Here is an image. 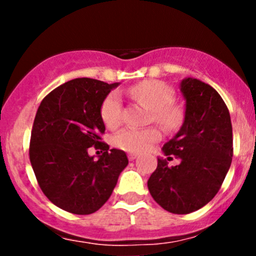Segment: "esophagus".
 <instances>
[{
  "label": "esophagus",
  "mask_w": 256,
  "mask_h": 256,
  "mask_svg": "<svg viewBox=\"0 0 256 256\" xmlns=\"http://www.w3.org/2000/svg\"><path fill=\"white\" fill-rule=\"evenodd\" d=\"M138 156V154H132V152H131V154H128V160H130V161H134Z\"/></svg>",
  "instance_id": "obj_1"
}]
</instances>
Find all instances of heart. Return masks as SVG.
<instances>
[{"label": "heart", "instance_id": "obj_1", "mask_svg": "<svg viewBox=\"0 0 256 256\" xmlns=\"http://www.w3.org/2000/svg\"><path fill=\"white\" fill-rule=\"evenodd\" d=\"M130 94L146 105L152 112V118L164 128H177L180 114L171 106L174 100V92L170 85L160 80H144L130 89ZM122 102L118 92H112L104 100L102 106V121L108 128H115L121 121ZM161 140V132L156 128H125L114 138L116 147L132 154H140L151 148L154 144Z\"/></svg>", "mask_w": 256, "mask_h": 256}]
</instances>
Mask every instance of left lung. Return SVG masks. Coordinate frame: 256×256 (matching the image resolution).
Returning <instances> with one entry per match:
<instances>
[{
	"label": "left lung",
	"mask_w": 256,
	"mask_h": 256,
	"mask_svg": "<svg viewBox=\"0 0 256 256\" xmlns=\"http://www.w3.org/2000/svg\"><path fill=\"white\" fill-rule=\"evenodd\" d=\"M184 118L178 132L162 147L157 168L147 180L152 198L170 213L188 214L218 193L233 157V128L228 108L209 84L180 80ZM177 158L180 164L171 166Z\"/></svg>",
	"instance_id": "left-lung-1"
}]
</instances>
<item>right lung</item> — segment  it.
Wrapping results in <instances>:
<instances>
[{
  "instance_id": "1",
  "label": "right lung",
  "mask_w": 256,
  "mask_h": 256,
  "mask_svg": "<svg viewBox=\"0 0 256 256\" xmlns=\"http://www.w3.org/2000/svg\"><path fill=\"white\" fill-rule=\"evenodd\" d=\"M120 82L76 78L40 102L30 132V160L40 190L53 204L79 216L92 214L112 196L128 156L102 142L104 100ZM104 150L95 160L89 146Z\"/></svg>"
}]
</instances>
